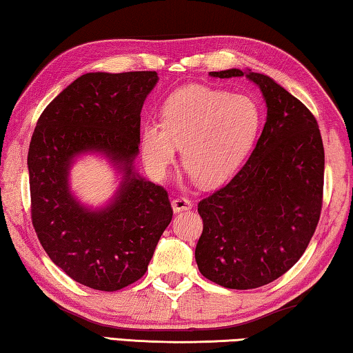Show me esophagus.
Segmentation results:
<instances>
[{
  "mask_svg": "<svg viewBox=\"0 0 353 353\" xmlns=\"http://www.w3.org/2000/svg\"><path fill=\"white\" fill-rule=\"evenodd\" d=\"M171 205H172V210H174V212L190 210V209H192V207H193L192 201H190L188 198H182V196H179V198H176V199H172Z\"/></svg>",
  "mask_w": 353,
  "mask_h": 353,
  "instance_id": "34e87169",
  "label": "esophagus"
}]
</instances>
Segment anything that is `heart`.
<instances>
[{"label": "heart", "instance_id": "b5f03b06", "mask_svg": "<svg viewBox=\"0 0 353 353\" xmlns=\"http://www.w3.org/2000/svg\"><path fill=\"white\" fill-rule=\"evenodd\" d=\"M261 110L248 96L188 86L172 92L161 106V122L141 127V152L148 170L165 176L177 154L203 185L225 182L253 148Z\"/></svg>", "mask_w": 353, "mask_h": 353}]
</instances>
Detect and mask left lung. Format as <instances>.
<instances>
[{
    "label": "left lung",
    "instance_id": "8db88e82",
    "mask_svg": "<svg viewBox=\"0 0 353 353\" xmlns=\"http://www.w3.org/2000/svg\"><path fill=\"white\" fill-rule=\"evenodd\" d=\"M243 75L264 96V130L242 170L198 204V268L228 289L261 288L284 275L305 253L323 196L325 154L316 117L270 77L210 72L215 78Z\"/></svg>",
    "mask_w": 353,
    "mask_h": 353
}]
</instances>
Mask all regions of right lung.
<instances>
[{"label":"right lung","instance_id":"1","mask_svg":"<svg viewBox=\"0 0 353 353\" xmlns=\"http://www.w3.org/2000/svg\"><path fill=\"white\" fill-rule=\"evenodd\" d=\"M157 72L85 74L42 111L28 150L31 220L50 259L77 283L114 292L148 270L171 223L168 192L133 170L141 108ZM94 150L123 171L114 203L91 211L73 198V157Z\"/></svg>","mask_w":353,"mask_h":353}]
</instances>
